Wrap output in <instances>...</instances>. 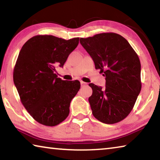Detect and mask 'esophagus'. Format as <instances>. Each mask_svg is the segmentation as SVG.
<instances>
[{
	"mask_svg": "<svg viewBox=\"0 0 160 160\" xmlns=\"http://www.w3.org/2000/svg\"><path fill=\"white\" fill-rule=\"evenodd\" d=\"M80 84H81V86H85V85H87V83L86 82H82V81H81L80 82Z\"/></svg>",
	"mask_w": 160,
	"mask_h": 160,
	"instance_id": "34e87169",
	"label": "esophagus"
}]
</instances>
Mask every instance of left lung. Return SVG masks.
<instances>
[{"instance_id": "1", "label": "left lung", "mask_w": 160, "mask_h": 160, "mask_svg": "<svg viewBox=\"0 0 160 160\" xmlns=\"http://www.w3.org/2000/svg\"><path fill=\"white\" fill-rule=\"evenodd\" d=\"M80 42L95 68L106 77L104 88L89 84L92 89L88 100L93 116L107 124L123 120L141 90V66L137 53L125 38L113 32L80 38Z\"/></svg>"}]
</instances>
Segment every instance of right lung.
<instances>
[{"label":"right lung","instance_id":"right-lung-1","mask_svg":"<svg viewBox=\"0 0 160 160\" xmlns=\"http://www.w3.org/2000/svg\"><path fill=\"white\" fill-rule=\"evenodd\" d=\"M79 37L66 40L52 35H37L27 42L19 53L13 80L22 104L32 118L47 126L66 119L70 104L80 88L78 80L57 78L56 67H63L77 47Z\"/></svg>","mask_w":160,"mask_h":160}]
</instances>
